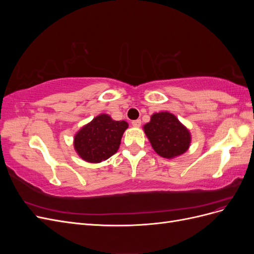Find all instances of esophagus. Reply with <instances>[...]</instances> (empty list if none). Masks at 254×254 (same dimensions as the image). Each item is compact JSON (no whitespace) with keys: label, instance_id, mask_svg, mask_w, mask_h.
Wrapping results in <instances>:
<instances>
[{"label":"esophagus","instance_id":"esophagus-1","mask_svg":"<svg viewBox=\"0 0 254 254\" xmlns=\"http://www.w3.org/2000/svg\"><path fill=\"white\" fill-rule=\"evenodd\" d=\"M131 124H132L133 127L139 128L141 126V124H142V122H141V120H134V121L131 122Z\"/></svg>","mask_w":254,"mask_h":254}]
</instances>
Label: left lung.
Wrapping results in <instances>:
<instances>
[{
  "instance_id": "obj_1",
  "label": "left lung",
  "mask_w": 254,
  "mask_h": 254,
  "mask_svg": "<svg viewBox=\"0 0 254 254\" xmlns=\"http://www.w3.org/2000/svg\"><path fill=\"white\" fill-rule=\"evenodd\" d=\"M144 131L155 151L161 157L171 159L182 155L189 148L190 135L174 114L168 112L155 113Z\"/></svg>"
}]
</instances>
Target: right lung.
I'll return each instance as SVG.
<instances>
[{
	"label": "right lung",
	"mask_w": 254,
	"mask_h": 254,
	"mask_svg": "<svg viewBox=\"0 0 254 254\" xmlns=\"http://www.w3.org/2000/svg\"><path fill=\"white\" fill-rule=\"evenodd\" d=\"M127 127L125 121H113L109 115L101 114L75 135L74 147L87 162H102L118 151Z\"/></svg>",
	"instance_id": "1"
}]
</instances>
